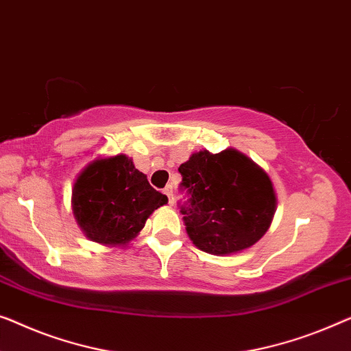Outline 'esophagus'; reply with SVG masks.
<instances>
[{"label":"esophagus","instance_id":"1","mask_svg":"<svg viewBox=\"0 0 351 351\" xmlns=\"http://www.w3.org/2000/svg\"><path fill=\"white\" fill-rule=\"evenodd\" d=\"M165 195L169 199V204H174V193H172V186H166L165 188Z\"/></svg>","mask_w":351,"mask_h":351}]
</instances>
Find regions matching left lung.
Listing matches in <instances>:
<instances>
[{"instance_id": "obj_1", "label": "left lung", "mask_w": 351, "mask_h": 351, "mask_svg": "<svg viewBox=\"0 0 351 351\" xmlns=\"http://www.w3.org/2000/svg\"><path fill=\"white\" fill-rule=\"evenodd\" d=\"M179 202L193 243L212 255L252 247L271 226L276 193L266 172L236 150L193 154L180 165Z\"/></svg>"}]
</instances>
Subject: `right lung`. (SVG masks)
I'll use <instances>...</instances> for the list:
<instances>
[{
	"label": "right lung",
	"mask_w": 351,
	"mask_h": 351,
	"mask_svg": "<svg viewBox=\"0 0 351 351\" xmlns=\"http://www.w3.org/2000/svg\"><path fill=\"white\" fill-rule=\"evenodd\" d=\"M167 196L125 155L88 165L73 188V210L88 239L109 245L131 241Z\"/></svg>",
	"instance_id": "add662e5"
}]
</instances>
